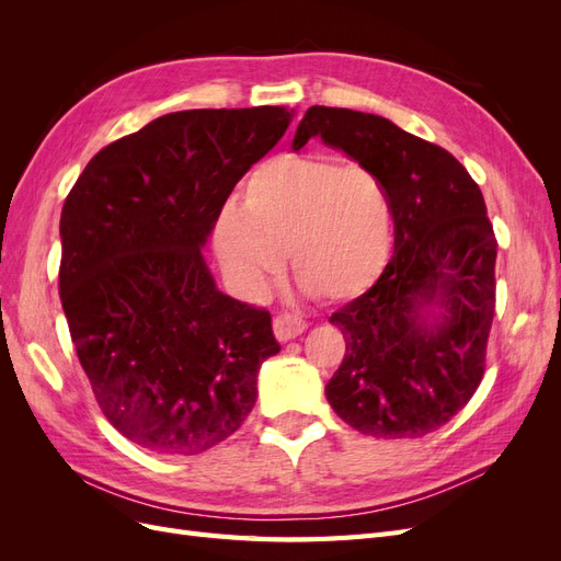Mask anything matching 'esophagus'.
Here are the masks:
<instances>
[{"label": "esophagus", "instance_id": "34e87169", "mask_svg": "<svg viewBox=\"0 0 561 561\" xmlns=\"http://www.w3.org/2000/svg\"><path fill=\"white\" fill-rule=\"evenodd\" d=\"M304 330H307V322H304L299 316L280 313L274 318V334L278 342H290V339L299 336Z\"/></svg>", "mask_w": 561, "mask_h": 561}]
</instances>
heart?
<instances>
[{"mask_svg": "<svg viewBox=\"0 0 561 561\" xmlns=\"http://www.w3.org/2000/svg\"><path fill=\"white\" fill-rule=\"evenodd\" d=\"M219 262L236 290L262 297L290 250L297 280L322 299L367 293L390 260L393 206L383 180L360 163L283 154L254 168L241 210L213 227Z\"/></svg>", "mask_w": 561, "mask_h": 561, "instance_id": "b5f03b06", "label": "heart"}]
</instances>
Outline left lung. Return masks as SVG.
I'll list each match as a JSON object with an SVG mask.
<instances>
[{"label":"left lung","instance_id":"obj_1","mask_svg":"<svg viewBox=\"0 0 561 561\" xmlns=\"http://www.w3.org/2000/svg\"><path fill=\"white\" fill-rule=\"evenodd\" d=\"M313 135L383 180L396 229L381 278L330 318L346 355L325 396L363 435L423 437L461 412L484 377L499 248L484 196L447 149L383 116L313 105L293 149Z\"/></svg>","mask_w":561,"mask_h":561}]
</instances>
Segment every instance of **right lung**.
<instances>
[{
	"mask_svg": "<svg viewBox=\"0 0 561 561\" xmlns=\"http://www.w3.org/2000/svg\"><path fill=\"white\" fill-rule=\"evenodd\" d=\"M287 107L186 110L100 149L60 215V301L112 426L154 454L194 456L252 412L260 365L280 351L271 313L215 287L203 260Z\"/></svg>",
	"mask_w": 561,
	"mask_h": 561,
	"instance_id": "add662e5",
	"label": "right lung"
}]
</instances>
